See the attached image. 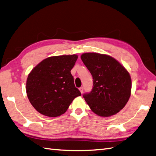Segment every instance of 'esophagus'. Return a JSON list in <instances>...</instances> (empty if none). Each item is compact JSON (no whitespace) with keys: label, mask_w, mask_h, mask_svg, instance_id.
<instances>
[{"label":"esophagus","mask_w":156,"mask_h":156,"mask_svg":"<svg viewBox=\"0 0 156 156\" xmlns=\"http://www.w3.org/2000/svg\"><path fill=\"white\" fill-rule=\"evenodd\" d=\"M79 90L80 91L81 94H82L83 92H84V88H83V87H80V88H79Z\"/></svg>","instance_id":"esophagus-1"}]
</instances>
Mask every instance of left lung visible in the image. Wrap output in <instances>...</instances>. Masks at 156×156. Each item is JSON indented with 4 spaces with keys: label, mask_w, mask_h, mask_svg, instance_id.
Segmentation results:
<instances>
[{
    "label": "left lung",
    "mask_w": 156,
    "mask_h": 156,
    "mask_svg": "<svg viewBox=\"0 0 156 156\" xmlns=\"http://www.w3.org/2000/svg\"><path fill=\"white\" fill-rule=\"evenodd\" d=\"M81 59L91 73L93 88L83 95L93 112L108 117L124 108L131 95L129 72L110 56L95 52L82 54Z\"/></svg>",
    "instance_id": "1"
}]
</instances>
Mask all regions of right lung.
<instances>
[{"label":"right lung","mask_w":156,"mask_h":156,"mask_svg":"<svg viewBox=\"0 0 156 156\" xmlns=\"http://www.w3.org/2000/svg\"><path fill=\"white\" fill-rule=\"evenodd\" d=\"M78 57L76 54L48 57L28 74L27 96L39 113L59 116L66 112L75 98L81 96L70 72Z\"/></svg>","instance_id":"add662e5"}]
</instances>
